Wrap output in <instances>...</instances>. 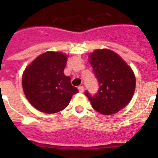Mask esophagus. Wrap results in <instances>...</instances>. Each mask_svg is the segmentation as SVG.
<instances>
[{
	"label": "esophagus",
	"instance_id": "34e87169",
	"mask_svg": "<svg viewBox=\"0 0 158 158\" xmlns=\"http://www.w3.org/2000/svg\"><path fill=\"white\" fill-rule=\"evenodd\" d=\"M78 89H79V93H84V88L83 86H79V88H78Z\"/></svg>",
	"mask_w": 158,
	"mask_h": 158
}]
</instances>
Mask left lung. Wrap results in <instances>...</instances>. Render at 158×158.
I'll use <instances>...</instances> for the list:
<instances>
[{"mask_svg": "<svg viewBox=\"0 0 158 158\" xmlns=\"http://www.w3.org/2000/svg\"><path fill=\"white\" fill-rule=\"evenodd\" d=\"M89 62L99 83L95 95L85 92L94 110L103 115H111L125 107L135 90L136 80L132 69L109 49L96 50L89 56Z\"/></svg>", "mask_w": 158, "mask_h": 158, "instance_id": "8db88e82", "label": "left lung"}]
</instances>
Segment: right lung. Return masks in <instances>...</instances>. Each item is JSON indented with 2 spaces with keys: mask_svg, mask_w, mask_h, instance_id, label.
I'll return each instance as SVG.
<instances>
[{
  "mask_svg": "<svg viewBox=\"0 0 158 158\" xmlns=\"http://www.w3.org/2000/svg\"><path fill=\"white\" fill-rule=\"evenodd\" d=\"M66 62L65 54L47 52L25 69L22 78L23 92L37 110L48 114L59 112L79 93L71 85L70 78L64 74Z\"/></svg>",
  "mask_w": 158,
  "mask_h": 158,
  "instance_id": "1",
  "label": "right lung"
}]
</instances>
